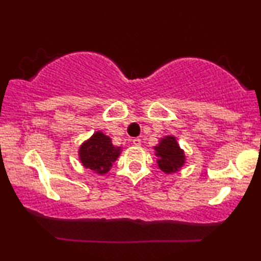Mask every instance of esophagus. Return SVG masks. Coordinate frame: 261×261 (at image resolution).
Returning <instances> with one entry per match:
<instances>
[{
    "mask_svg": "<svg viewBox=\"0 0 261 261\" xmlns=\"http://www.w3.org/2000/svg\"><path fill=\"white\" fill-rule=\"evenodd\" d=\"M133 145L134 146H140L141 145V139H139V138L133 139Z\"/></svg>",
    "mask_w": 261,
    "mask_h": 261,
    "instance_id": "1",
    "label": "esophagus"
}]
</instances>
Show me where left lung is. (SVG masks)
<instances>
[{
    "label": "left lung",
    "instance_id": "obj_1",
    "mask_svg": "<svg viewBox=\"0 0 261 261\" xmlns=\"http://www.w3.org/2000/svg\"><path fill=\"white\" fill-rule=\"evenodd\" d=\"M155 155L158 156V166L166 173L178 171L184 165V152L179 148L176 139L173 137H165L160 140V144L155 146Z\"/></svg>",
    "mask_w": 261,
    "mask_h": 261
}]
</instances>
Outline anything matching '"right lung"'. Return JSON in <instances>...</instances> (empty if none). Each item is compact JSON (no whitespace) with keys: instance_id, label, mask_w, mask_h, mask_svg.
<instances>
[{"instance_id":"1","label":"right lung","mask_w":261,"mask_h":261,"mask_svg":"<svg viewBox=\"0 0 261 261\" xmlns=\"http://www.w3.org/2000/svg\"><path fill=\"white\" fill-rule=\"evenodd\" d=\"M119 154L120 147H115L102 132H96L80 148L82 164L99 174L108 172Z\"/></svg>"}]
</instances>
